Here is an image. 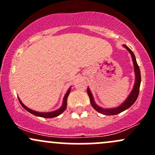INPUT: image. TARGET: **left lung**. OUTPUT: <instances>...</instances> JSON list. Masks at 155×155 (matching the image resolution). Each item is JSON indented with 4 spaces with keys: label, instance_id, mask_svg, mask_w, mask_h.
<instances>
[{
    "label": "left lung",
    "instance_id": "8db88e82",
    "mask_svg": "<svg viewBox=\"0 0 155 155\" xmlns=\"http://www.w3.org/2000/svg\"><path fill=\"white\" fill-rule=\"evenodd\" d=\"M124 48H126L129 52L131 54V59L133 61V65H134V74H135V81H134V84L133 86L132 90L131 91L130 94H129L127 98L124 101V103H122V104H120V106H118L117 107L114 108H109V109H104V108L101 107L98 105L96 104L95 101L94 100V97H93V94L90 91V89L88 86L87 88V93L88 95H89V99H90L91 105L96 111L98 112L101 113V114H105V115H115V114H119V113L122 112L126 109H129V107H131L134 103L135 102L136 100L138 97V94H139V90H140V82H141V76H140V71L139 66H138L137 61H136L135 56H134V53L132 52V51L126 45L124 44L123 45Z\"/></svg>",
    "mask_w": 155,
    "mask_h": 155
}]
</instances>
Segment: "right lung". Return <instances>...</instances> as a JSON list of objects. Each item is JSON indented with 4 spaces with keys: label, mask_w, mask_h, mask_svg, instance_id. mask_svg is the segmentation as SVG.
<instances>
[{
    "label": "right lung",
    "mask_w": 155,
    "mask_h": 155,
    "mask_svg": "<svg viewBox=\"0 0 155 155\" xmlns=\"http://www.w3.org/2000/svg\"><path fill=\"white\" fill-rule=\"evenodd\" d=\"M70 91H71V86L69 88V89H68L67 91H66V93L65 94L64 100H63L62 106H61L59 109H57V110L49 111V112H39V111L32 110V109H29V108H28L27 106H25V105L23 104L22 102H21V99H20L19 97H18V100H19L20 103H21V106H22L26 111H29V112H30L31 114H34V115H35V116H38V117H41L53 118V117H57V116L60 115V114H61L65 110H66V106H67V98H68V96H69V93H70Z\"/></svg>",
    "instance_id": "add662e5"
}]
</instances>
